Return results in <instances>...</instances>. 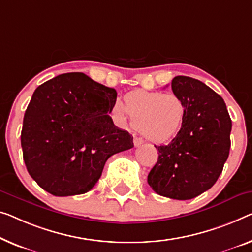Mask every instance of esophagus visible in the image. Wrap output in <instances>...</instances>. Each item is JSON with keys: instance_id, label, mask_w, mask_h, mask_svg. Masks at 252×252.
<instances>
[{"instance_id": "1", "label": "esophagus", "mask_w": 252, "mask_h": 252, "mask_svg": "<svg viewBox=\"0 0 252 252\" xmlns=\"http://www.w3.org/2000/svg\"><path fill=\"white\" fill-rule=\"evenodd\" d=\"M133 144H134V147H139V146H141L142 144H144V140H142L141 138L134 137L133 138Z\"/></svg>"}]
</instances>
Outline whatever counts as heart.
Returning a JSON list of instances; mask_svg holds the SVG:
<instances>
[{"label":"heart","mask_w":252,"mask_h":252,"mask_svg":"<svg viewBox=\"0 0 252 252\" xmlns=\"http://www.w3.org/2000/svg\"><path fill=\"white\" fill-rule=\"evenodd\" d=\"M114 118L122 126L132 125L155 144L179 136L187 116L183 100L175 94L134 90L126 94L123 104H115Z\"/></svg>","instance_id":"1"}]
</instances>
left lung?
<instances>
[{"instance_id":"left-lung-1","label":"left lung","mask_w":252,"mask_h":252,"mask_svg":"<svg viewBox=\"0 0 252 252\" xmlns=\"http://www.w3.org/2000/svg\"><path fill=\"white\" fill-rule=\"evenodd\" d=\"M171 86L186 104L185 125L170 144L155 146L158 159L147 181L159 196L188 200L210 189L222 173L232 121L222 97L204 82L178 76Z\"/></svg>"}]
</instances>
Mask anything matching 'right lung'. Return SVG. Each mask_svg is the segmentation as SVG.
Masks as SVG:
<instances>
[{"mask_svg": "<svg viewBox=\"0 0 252 252\" xmlns=\"http://www.w3.org/2000/svg\"><path fill=\"white\" fill-rule=\"evenodd\" d=\"M116 90L81 72L37 87L24 116L21 147L28 173L53 196L88 192L112 155L133 147L110 113Z\"/></svg>", "mask_w": 252, "mask_h": 252, "instance_id": "1", "label": "right lung"}]
</instances>
